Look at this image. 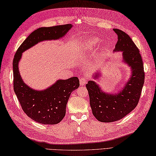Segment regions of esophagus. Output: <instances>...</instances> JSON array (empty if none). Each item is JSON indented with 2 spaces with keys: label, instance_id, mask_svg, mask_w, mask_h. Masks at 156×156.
I'll use <instances>...</instances> for the list:
<instances>
[{
  "label": "esophagus",
  "instance_id": "34e87169",
  "mask_svg": "<svg viewBox=\"0 0 156 156\" xmlns=\"http://www.w3.org/2000/svg\"><path fill=\"white\" fill-rule=\"evenodd\" d=\"M87 81V79L86 77H82L79 78V82H80V85H84L86 84V83Z\"/></svg>",
  "mask_w": 156,
  "mask_h": 156
}]
</instances>
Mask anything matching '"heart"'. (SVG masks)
Listing matches in <instances>:
<instances>
[{
	"instance_id": "b5f03b06",
	"label": "heart",
	"mask_w": 156,
	"mask_h": 156,
	"mask_svg": "<svg viewBox=\"0 0 156 156\" xmlns=\"http://www.w3.org/2000/svg\"><path fill=\"white\" fill-rule=\"evenodd\" d=\"M98 42H99V40H98V37H90L88 40H87L84 46H83V49L85 51H90L92 50L93 48L97 45Z\"/></svg>"
}]
</instances>
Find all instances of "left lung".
I'll list each match as a JSON object with an SVG mask.
<instances>
[{
    "label": "left lung",
    "mask_w": 156,
    "mask_h": 156,
    "mask_svg": "<svg viewBox=\"0 0 156 156\" xmlns=\"http://www.w3.org/2000/svg\"><path fill=\"white\" fill-rule=\"evenodd\" d=\"M118 36L115 51H122L124 61L132 69V76L121 91L115 94H107L95 82L86 85L90 105L94 116L102 122H112L122 119L137 106L145 79L142 56L135 44L127 34L113 29ZM99 77L96 73L94 78Z\"/></svg>",
    "instance_id": "obj_1"
}]
</instances>
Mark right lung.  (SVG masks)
Listing matches in <instances>:
<instances>
[{
	"instance_id": "1",
	"label": "right lung",
	"mask_w": 156,
	"mask_h": 156,
	"mask_svg": "<svg viewBox=\"0 0 156 156\" xmlns=\"http://www.w3.org/2000/svg\"><path fill=\"white\" fill-rule=\"evenodd\" d=\"M72 27L71 24L42 27L34 30L18 48L13 59L14 90L22 110L30 119L43 124H56L66 115L70 94L79 87L77 77L58 80L44 90H35L22 81L18 70L22 53L40 41L59 39Z\"/></svg>"
}]
</instances>
